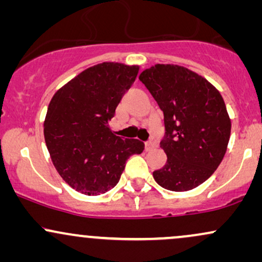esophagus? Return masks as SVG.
<instances>
[{"label":"esophagus","instance_id":"obj_1","mask_svg":"<svg viewBox=\"0 0 262 262\" xmlns=\"http://www.w3.org/2000/svg\"><path fill=\"white\" fill-rule=\"evenodd\" d=\"M154 148H155L154 141H151V140L146 141V143H145V150H146V151H150V150L154 149Z\"/></svg>","mask_w":262,"mask_h":262}]
</instances>
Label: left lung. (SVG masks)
<instances>
[{
	"label": "left lung",
	"instance_id": "obj_1",
	"mask_svg": "<svg viewBox=\"0 0 262 262\" xmlns=\"http://www.w3.org/2000/svg\"><path fill=\"white\" fill-rule=\"evenodd\" d=\"M139 80L164 112L160 146L167 161L152 172L155 181L175 192L197 187L217 170L229 143L223 97L204 77L179 65L151 66Z\"/></svg>",
	"mask_w": 262,
	"mask_h": 262
}]
</instances>
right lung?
<instances>
[{
    "instance_id": "1",
    "label": "right lung",
    "mask_w": 262,
    "mask_h": 262,
    "mask_svg": "<svg viewBox=\"0 0 262 262\" xmlns=\"http://www.w3.org/2000/svg\"><path fill=\"white\" fill-rule=\"evenodd\" d=\"M138 71L137 65L102 62L53 96L44 122L45 144L59 175L77 192L106 193L118 183L129 156L143 152V141L117 137L108 124Z\"/></svg>"
}]
</instances>
